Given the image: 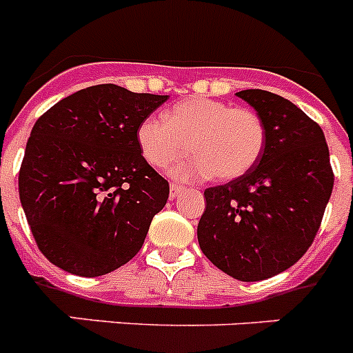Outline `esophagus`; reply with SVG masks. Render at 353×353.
I'll return each instance as SVG.
<instances>
[{
  "mask_svg": "<svg viewBox=\"0 0 353 353\" xmlns=\"http://www.w3.org/2000/svg\"><path fill=\"white\" fill-rule=\"evenodd\" d=\"M183 189H185V187L180 185V183H171V185H170V198L174 199L176 196L180 194V192L183 191Z\"/></svg>",
  "mask_w": 353,
  "mask_h": 353,
  "instance_id": "obj_1",
  "label": "esophagus"
}]
</instances>
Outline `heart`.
Masks as SVG:
<instances>
[{"mask_svg":"<svg viewBox=\"0 0 353 353\" xmlns=\"http://www.w3.org/2000/svg\"><path fill=\"white\" fill-rule=\"evenodd\" d=\"M138 145L152 168L170 166L189 155L191 161L173 168L179 179L214 176L219 182L244 176L256 166L267 145L263 118L249 108L192 97L166 111V120L150 117L139 123Z\"/></svg>","mask_w":353,"mask_h":353,"instance_id":"1","label":"heart"}]
</instances>
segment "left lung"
<instances>
[{"instance_id":"1","label":"left lung","mask_w":353,"mask_h":353,"mask_svg":"<svg viewBox=\"0 0 353 353\" xmlns=\"http://www.w3.org/2000/svg\"><path fill=\"white\" fill-rule=\"evenodd\" d=\"M236 95L263 118L267 145L244 176L205 189L198 242L228 276L261 281L290 269L313 244L334 173L322 127L302 109L265 90Z\"/></svg>"}]
</instances>
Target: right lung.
<instances>
[{
  "mask_svg": "<svg viewBox=\"0 0 353 353\" xmlns=\"http://www.w3.org/2000/svg\"><path fill=\"white\" fill-rule=\"evenodd\" d=\"M168 95L97 84L56 102L31 129L19 198L33 239L56 267L104 276L138 254L170 183L138 145Z\"/></svg>",
  "mask_w": 353,
  "mask_h": 353,
  "instance_id": "1",
  "label": "right lung"
}]
</instances>
